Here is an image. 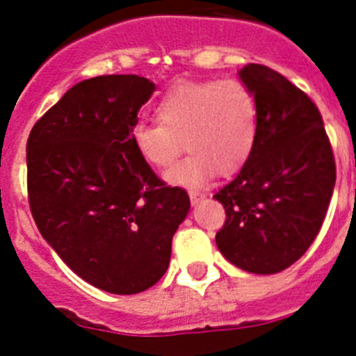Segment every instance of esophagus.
I'll list each match as a JSON object with an SVG mask.
<instances>
[{"instance_id": "obj_1", "label": "esophagus", "mask_w": 356, "mask_h": 356, "mask_svg": "<svg viewBox=\"0 0 356 356\" xmlns=\"http://www.w3.org/2000/svg\"><path fill=\"white\" fill-rule=\"evenodd\" d=\"M188 197H191V203H193V205H197L201 200H205L207 194L197 191V188H191V191H188Z\"/></svg>"}]
</instances>
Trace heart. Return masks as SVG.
<instances>
[{
    "mask_svg": "<svg viewBox=\"0 0 356 356\" xmlns=\"http://www.w3.org/2000/svg\"><path fill=\"white\" fill-rule=\"evenodd\" d=\"M156 122H137L130 140L155 169L171 168L181 149L191 151L168 180L194 187L216 169L234 175L250 160L259 139V103L241 78L184 81L160 97Z\"/></svg>",
    "mask_w": 356,
    "mask_h": 356,
    "instance_id": "heart-1",
    "label": "heart"
}]
</instances>
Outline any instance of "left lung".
I'll use <instances>...</instances> for the list:
<instances>
[{
  "mask_svg": "<svg viewBox=\"0 0 356 356\" xmlns=\"http://www.w3.org/2000/svg\"><path fill=\"white\" fill-rule=\"evenodd\" d=\"M259 103V139L234 180L216 193L226 221L217 248L234 266L275 275L319 234L335 187V159L316 103L275 69L238 72Z\"/></svg>",
  "mask_w": 356,
  "mask_h": 356,
  "instance_id": "8db88e82",
  "label": "left lung"
}]
</instances>
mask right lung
Masks as SVG:
<instances>
[{"instance_id":"right-lung-1","label":"right lung","mask_w":356,"mask_h":356,"mask_svg":"<svg viewBox=\"0 0 356 356\" xmlns=\"http://www.w3.org/2000/svg\"><path fill=\"white\" fill-rule=\"evenodd\" d=\"M155 83L106 74L67 90L26 143L28 203L40 235L80 278L137 294L168 271L172 235L191 207L130 140Z\"/></svg>"}]
</instances>
